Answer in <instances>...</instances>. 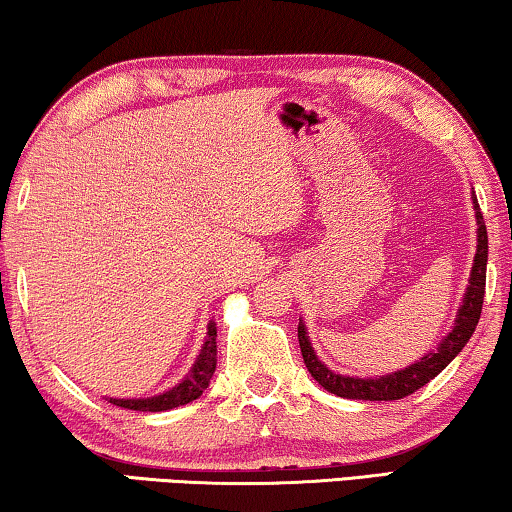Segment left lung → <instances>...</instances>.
I'll list each match as a JSON object with an SVG mask.
<instances>
[{"label": "left lung", "mask_w": 512, "mask_h": 512, "mask_svg": "<svg viewBox=\"0 0 512 512\" xmlns=\"http://www.w3.org/2000/svg\"><path fill=\"white\" fill-rule=\"evenodd\" d=\"M476 203V219H478V249L476 258H473V270L469 279V288H466L464 305L459 309L455 328L450 335L443 339L439 351L427 353L425 358L416 365L402 369L390 376H381V379H351V376L332 374L321 360L316 358V353L311 351L305 325H298V339H300V351L302 360L309 369V374L314 376L318 385H323L325 390L332 392L337 397L346 399H367V402H392V399H404L416 392L422 385L429 383L436 374H441L455 355L462 351L469 342L473 330H476L480 311H483V298H485V274H487V228L485 219L480 214L478 201Z\"/></svg>", "instance_id": "1"}]
</instances>
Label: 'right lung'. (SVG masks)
<instances>
[{
  "instance_id": "1",
  "label": "right lung",
  "mask_w": 512,
  "mask_h": 512,
  "mask_svg": "<svg viewBox=\"0 0 512 512\" xmlns=\"http://www.w3.org/2000/svg\"><path fill=\"white\" fill-rule=\"evenodd\" d=\"M214 367H217V328H214V323H210L207 325V339L203 344V351L198 355L194 369H191V374L177 385V388L150 399H110V404L122 406V409H131V411L175 409V406L189 404L203 395V390L210 385Z\"/></svg>"
}]
</instances>
